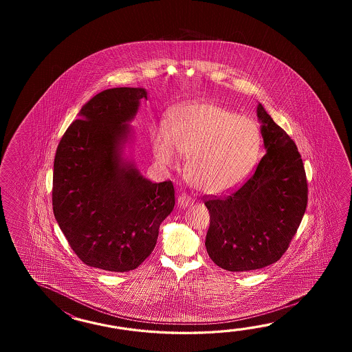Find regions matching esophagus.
Listing matches in <instances>:
<instances>
[{
    "instance_id": "obj_1",
    "label": "esophagus",
    "mask_w": 352,
    "mask_h": 352,
    "mask_svg": "<svg viewBox=\"0 0 352 352\" xmlns=\"http://www.w3.org/2000/svg\"><path fill=\"white\" fill-rule=\"evenodd\" d=\"M191 202H192L191 197H188L187 195H179V197H177V205H179V208H182V209L187 208Z\"/></svg>"
}]
</instances>
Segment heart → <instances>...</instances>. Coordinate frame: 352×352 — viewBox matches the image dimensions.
<instances>
[{"label": "heart", "mask_w": 352, "mask_h": 352, "mask_svg": "<svg viewBox=\"0 0 352 352\" xmlns=\"http://www.w3.org/2000/svg\"><path fill=\"white\" fill-rule=\"evenodd\" d=\"M153 155L162 167L186 156L188 181L206 194L238 186L253 170L262 137L254 120L214 102H195L173 111L168 128L151 131Z\"/></svg>", "instance_id": "heart-1"}]
</instances>
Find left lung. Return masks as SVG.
Wrapping results in <instances>:
<instances>
[{
    "label": "left lung",
    "instance_id": "8db88e82",
    "mask_svg": "<svg viewBox=\"0 0 352 352\" xmlns=\"http://www.w3.org/2000/svg\"><path fill=\"white\" fill-rule=\"evenodd\" d=\"M265 155L247 182L232 195L205 201L210 226L205 247L229 272L261 270L280 259L305 215L306 173L296 143L261 103Z\"/></svg>",
    "mask_w": 352,
    "mask_h": 352
}]
</instances>
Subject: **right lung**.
Instances as JSON below:
<instances>
[{"mask_svg":"<svg viewBox=\"0 0 352 352\" xmlns=\"http://www.w3.org/2000/svg\"><path fill=\"white\" fill-rule=\"evenodd\" d=\"M143 99V88L98 93L67 128L54 160V215L75 254L98 270L122 273L142 264L175 206L173 182H152L124 156L133 135L128 123Z\"/></svg>","mask_w":352,"mask_h":352,"instance_id":"right-lung-1","label":"right lung"}]
</instances>
